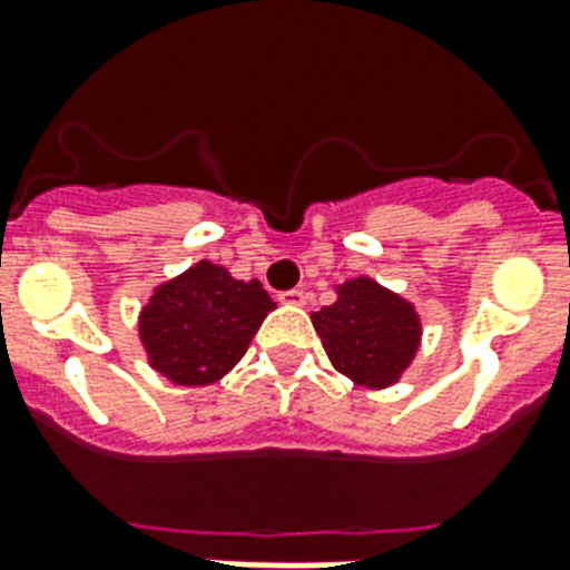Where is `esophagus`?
I'll return each mask as SVG.
<instances>
[{
  "label": "esophagus",
  "mask_w": 570,
  "mask_h": 570,
  "mask_svg": "<svg viewBox=\"0 0 570 570\" xmlns=\"http://www.w3.org/2000/svg\"><path fill=\"white\" fill-rule=\"evenodd\" d=\"M277 302H281V304H293V307H298V304L307 302V293H304L302 286H295V289H286V293L277 295Z\"/></svg>",
  "instance_id": "esophagus-1"
}]
</instances>
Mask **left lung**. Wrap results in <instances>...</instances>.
Masks as SVG:
<instances>
[{
  "mask_svg": "<svg viewBox=\"0 0 570 570\" xmlns=\"http://www.w3.org/2000/svg\"><path fill=\"white\" fill-rule=\"evenodd\" d=\"M313 328L337 373L361 387L396 384L420 346L414 304L370 277L337 286V302L313 313Z\"/></svg>",
  "mask_w": 570,
  "mask_h": 570,
  "instance_id": "8db88e82",
  "label": "left lung"
}]
</instances>
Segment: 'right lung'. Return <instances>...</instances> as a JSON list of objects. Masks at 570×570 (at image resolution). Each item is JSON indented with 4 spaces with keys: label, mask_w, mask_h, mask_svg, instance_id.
<instances>
[{
    "label": "right lung",
    "mask_w": 570,
    "mask_h": 570,
    "mask_svg": "<svg viewBox=\"0 0 570 570\" xmlns=\"http://www.w3.org/2000/svg\"><path fill=\"white\" fill-rule=\"evenodd\" d=\"M268 311L275 302L259 281L245 284L200 259L156 286L138 316V337L156 373L183 387H200L239 364Z\"/></svg>",
    "instance_id": "obj_1"
}]
</instances>
